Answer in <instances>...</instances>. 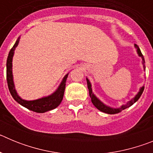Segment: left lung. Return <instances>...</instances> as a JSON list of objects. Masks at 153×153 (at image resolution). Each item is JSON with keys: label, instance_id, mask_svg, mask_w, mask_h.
I'll list each match as a JSON object with an SVG mask.
<instances>
[{"label": "left lung", "instance_id": "1", "mask_svg": "<svg viewBox=\"0 0 153 153\" xmlns=\"http://www.w3.org/2000/svg\"><path fill=\"white\" fill-rule=\"evenodd\" d=\"M135 46L137 47V52H138V53H139V55H140V56H142L143 65H145V60H144V57H143V53H141V51H140V48H139V47H138L136 44H135ZM86 82H87V86H88L89 94H90V98H91V101H92V102H93V104L96 106V107L97 108V109H99V110H100V111L108 113V114H116V113H120L121 111H123V109H126V108L131 106L132 104H134L135 102H136V101L139 100V99H140V97H141V95H142V93H143V90H144V87H142L141 90H140V91L139 92V93H138L137 95L136 96V97H135L134 99H132L131 101H129V102H128L126 105L122 106V107L119 108V109H112V108H109V107H108V106H105V105H104L102 102H101L98 99L95 97V96L93 95V92H92L91 84H90V81H89L88 79H86Z\"/></svg>", "mask_w": 153, "mask_h": 153}]
</instances>
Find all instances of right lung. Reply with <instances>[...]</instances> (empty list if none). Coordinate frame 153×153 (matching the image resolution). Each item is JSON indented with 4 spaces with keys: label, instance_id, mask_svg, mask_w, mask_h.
Masks as SVG:
<instances>
[{
    "label": "right lung",
    "instance_id": "add662e5",
    "mask_svg": "<svg viewBox=\"0 0 153 153\" xmlns=\"http://www.w3.org/2000/svg\"><path fill=\"white\" fill-rule=\"evenodd\" d=\"M18 42L19 40H17L15 44H14V45L13 46V47L10 49L7 56V81L8 89H9L10 94H11L13 98L18 103H20L23 106L26 107L27 109H30L31 111L41 113L55 109V108L57 107L60 105L62 100H63L65 87H66V80H67L68 74L65 76L63 81H62V83H60V86H59V88L57 89V90L54 93H53L52 95L33 101H26L21 99L17 96V93L15 91V89H14L11 70L12 57H13V51H14L15 48L17 47Z\"/></svg>",
    "mask_w": 153,
    "mask_h": 153
}]
</instances>
